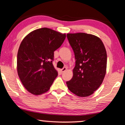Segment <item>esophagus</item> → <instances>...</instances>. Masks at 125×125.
Instances as JSON below:
<instances>
[{
	"label": "esophagus",
	"mask_w": 125,
	"mask_h": 125,
	"mask_svg": "<svg viewBox=\"0 0 125 125\" xmlns=\"http://www.w3.org/2000/svg\"><path fill=\"white\" fill-rule=\"evenodd\" d=\"M66 69H67V68H66V67H65V68H63V69H61V72H65V71H66Z\"/></svg>",
	"instance_id": "1"
}]
</instances>
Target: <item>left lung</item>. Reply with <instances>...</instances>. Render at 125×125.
Returning <instances> with one entry per match:
<instances>
[{
    "label": "left lung",
    "instance_id": "1",
    "mask_svg": "<svg viewBox=\"0 0 125 125\" xmlns=\"http://www.w3.org/2000/svg\"><path fill=\"white\" fill-rule=\"evenodd\" d=\"M67 37L76 60L73 77L66 82L67 86L78 97L90 96L100 87L106 73L104 45L100 38L93 34L68 33Z\"/></svg>",
    "mask_w": 125,
    "mask_h": 125
}]
</instances>
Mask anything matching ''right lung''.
<instances>
[{
	"mask_svg": "<svg viewBox=\"0 0 125 125\" xmlns=\"http://www.w3.org/2000/svg\"><path fill=\"white\" fill-rule=\"evenodd\" d=\"M66 34L48 28L34 30L25 37L17 54V72L25 88L35 95L50 89L58 73L53 65L54 52Z\"/></svg>",
	"mask_w": 125,
	"mask_h": 125,
	"instance_id": "obj_1",
	"label": "right lung"
}]
</instances>
